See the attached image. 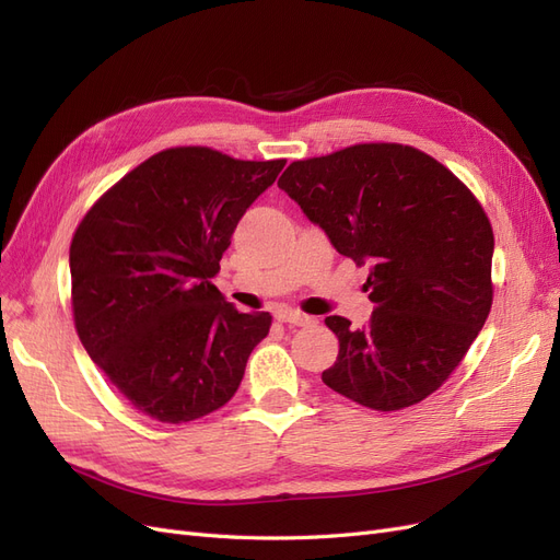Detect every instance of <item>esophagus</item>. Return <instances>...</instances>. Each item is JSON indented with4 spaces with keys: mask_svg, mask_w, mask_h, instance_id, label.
Wrapping results in <instances>:
<instances>
[{
    "mask_svg": "<svg viewBox=\"0 0 560 560\" xmlns=\"http://www.w3.org/2000/svg\"><path fill=\"white\" fill-rule=\"evenodd\" d=\"M276 319L284 322V325H294V327H303V325H308V322H311L308 315H303L299 311H290V308H278Z\"/></svg>",
    "mask_w": 560,
    "mask_h": 560,
    "instance_id": "esophagus-1",
    "label": "esophagus"
}]
</instances>
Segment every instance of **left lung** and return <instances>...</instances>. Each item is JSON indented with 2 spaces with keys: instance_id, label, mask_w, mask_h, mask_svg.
Instances as JSON below:
<instances>
[{
  "instance_id": "8db88e82",
  "label": "left lung",
  "mask_w": 560,
  "mask_h": 560,
  "mask_svg": "<svg viewBox=\"0 0 560 560\" xmlns=\"http://www.w3.org/2000/svg\"><path fill=\"white\" fill-rule=\"evenodd\" d=\"M338 254L369 264L364 329L331 315L334 393L374 411L430 397L463 362L493 306V226L446 165L409 144H352L294 161L278 179Z\"/></svg>"
}]
</instances>
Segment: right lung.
<instances>
[{
    "instance_id": "1",
    "label": "right lung",
    "mask_w": 560,
    "mask_h": 560,
    "mask_svg": "<svg viewBox=\"0 0 560 560\" xmlns=\"http://www.w3.org/2000/svg\"><path fill=\"white\" fill-rule=\"evenodd\" d=\"M284 163L163 149L83 214L70 245L74 327L132 409L179 425L235 395L273 317L235 311L212 278Z\"/></svg>"
}]
</instances>
